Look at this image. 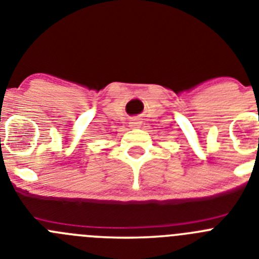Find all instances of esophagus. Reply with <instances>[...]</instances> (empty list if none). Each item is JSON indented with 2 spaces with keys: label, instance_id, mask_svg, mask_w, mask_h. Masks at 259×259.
I'll return each instance as SVG.
<instances>
[{
  "label": "esophagus",
  "instance_id": "obj_1",
  "mask_svg": "<svg viewBox=\"0 0 259 259\" xmlns=\"http://www.w3.org/2000/svg\"><path fill=\"white\" fill-rule=\"evenodd\" d=\"M141 124H143V122H141L139 118L131 119V122H130V127L131 128H139V127H141Z\"/></svg>",
  "mask_w": 259,
  "mask_h": 259
}]
</instances>
